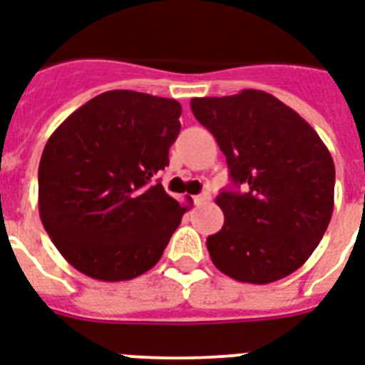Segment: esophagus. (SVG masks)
<instances>
[{"label":"esophagus","instance_id":"34e87169","mask_svg":"<svg viewBox=\"0 0 365 365\" xmlns=\"http://www.w3.org/2000/svg\"><path fill=\"white\" fill-rule=\"evenodd\" d=\"M210 200V193H200V195H195L193 197V202L197 206L205 205V202H208Z\"/></svg>","mask_w":365,"mask_h":365}]
</instances>
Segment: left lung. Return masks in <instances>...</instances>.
I'll use <instances>...</instances> for the list:
<instances>
[{
	"mask_svg": "<svg viewBox=\"0 0 365 365\" xmlns=\"http://www.w3.org/2000/svg\"><path fill=\"white\" fill-rule=\"evenodd\" d=\"M191 111L216 138L235 185L216 199L225 222L206 239L212 263L248 284L297 271L334 212L328 148L297 111L263 91L193 98Z\"/></svg>",
	"mask_w": 365,
	"mask_h": 365,
	"instance_id": "left-lung-1",
	"label": "left lung"
}]
</instances>
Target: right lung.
I'll use <instances>...</instances> for the list:
<instances>
[{
  "mask_svg": "<svg viewBox=\"0 0 365 365\" xmlns=\"http://www.w3.org/2000/svg\"><path fill=\"white\" fill-rule=\"evenodd\" d=\"M182 106L108 91L73 111L39 160V216L64 259L104 282L130 280L160 259L187 206L153 178L168 166Z\"/></svg>",
  "mask_w": 365,
  "mask_h": 365,
  "instance_id": "1",
  "label": "right lung"
}]
</instances>
